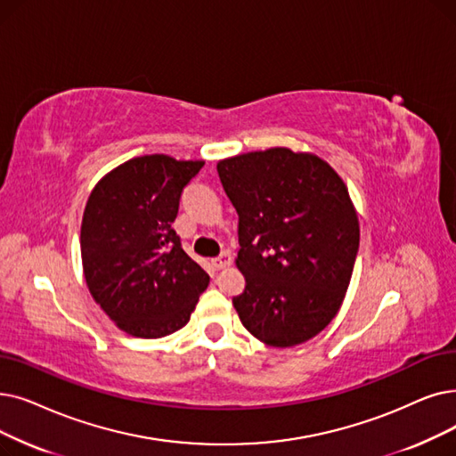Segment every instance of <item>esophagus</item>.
I'll list each match as a JSON object with an SVG mask.
<instances>
[{
    "instance_id": "esophagus-1",
    "label": "esophagus",
    "mask_w": 456,
    "mask_h": 456,
    "mask_svg": "<svg viewBox=\"0 0 456 456\" xmlns=\"http://www.w3.org/2000/svg\"><path fill=\"white\" fill-rule=\"evenodd\" d=\"M231 263H232V255L229 251H224L220 256H216V259H212V266L216 270H224V268L231 266Z\"/></svg>"
}]
</instances>
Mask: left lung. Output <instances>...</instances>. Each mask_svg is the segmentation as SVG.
Segmentation results:
<instances>
[{"mask_svg":"<svg viewBox=\"0 0 456 456\" xmlns=\"http://www.w3.org/2000/svg\"><path fill=\"white\" fill-rule=\"evenodd\" d=\"M239 212L246 277L232 305L244 328L287 348L319 335L339 313L360 248V220L348 188L313 152L272 147L217 162Z\"/></svg>","mask_w":456,"mask_h":456,"instance_id":"1","label":"left lung"}]
</instances>
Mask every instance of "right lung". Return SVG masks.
<instances>
[{"mask_svg":"<svg viewBox=\"0 0 456 456\" xmlns=\"http://www.w3.org/2000/svg\"><path fill=\"white\" fill-rule=\"evenodd\" d=\"M203 160L145 154L98 181L82 220V266L93 300L118 330L158 339L188 324L210 277L173 229L184 186Z\"/></svg>","mask_w":456,"mask_h":456,"instance_id":"1","label":"right lung"}]
</instances>
